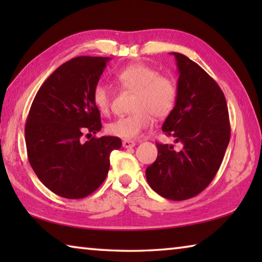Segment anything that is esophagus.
I'll list each match as a JSON object with an SVG mask.
<instances>
[{
	"mask_svg": "<svg viewBox=\"0 0 262 262\" xmlns=\"http://www.w3.org/2000/svg\"><path fill=\"white\" fill-rule=\"evenodd\" d=\"M135 141H132V140H123L122 141V145H123V148H133V147H135Z\"/></svg>",
	"mask_w": 262,
	"mask_h": 262,
	"instance_id": "34e87169",
	"label": "esophagus"
}]
</instances>
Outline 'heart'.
Segmentation results:
<instances>
[{"label": "heart", "instance_id": "heart-1", "mask_svg": "<svg viewBox=\"0 0 262 262\" xmlns=\"http://www.w3.org/2000/svg\"><path fill=\"white\" fill-rule=\"evenodd\" d=\"M115 81L122 89L135 92L132 103L133 113L110 122L107 132L125 140L135 139L148 128L155 118H165L174 108L177 86L171 78L161 76L156 69L143 63L123 67L115 74ZM92 100L100 113L111 110V94L104 84H97Z\"/></svg>", "mask_w": 262, "mask_h": 262}]
</instances>
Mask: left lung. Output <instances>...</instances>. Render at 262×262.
<instances>
[{
	"instance_id": "obj_1",
	"label": "left lung",
	"mask_w": 262,
	"mask_h": 262,
	"mask_svg": "<svg viewBox=\"0 0 262 262\" xmlns=\"http://www.w3.org/2000/svg\"><path fill=\"white\" fill-rule=\"evenodd\" d=\"M174 55L179 78L174 108L162 130L183 148L156 143L158 156L147 167L150 187L173 201L201 193L219 171L230 141V122L223 91L200 66L180 53Z\"/></svg>"
}]
</instances>
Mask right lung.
Here are the masks:
<instances>
[{"instance_id": "add662e5", "label": "right lung", "mask_w": 262, "mask_h": 262, "mask_svg": "<svg viewBox=\"0 0 262 262\" xmlns=\"http://www.w3.org/2000/svg\"><path fill=\"white\" fill-rule=\"evenodd\" d=\"M110 57L77 56L60 66L35 95L25 125L30 165L46 187L66 199H83L104 183L115 136L88 137L101 129L92 92Z\"/></svg>"}]
</instances>
